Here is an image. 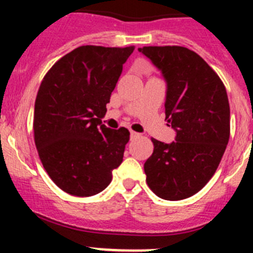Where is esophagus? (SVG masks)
<instances>
[{
    "mask_svg": "<svg viewBox=\"0 0 253 253\" xmlns=\"http://www.w3.org/2000/svg\"><path fill=\"white\" fill-rule=\"evenodd\" d=\"M139 135H140V134H139V133H137V131L130 130V138H131V139H134V138L139 137Z\"/></svg>",
    "mask_w": 253,
    "mask_h": 253,
    "instance_id": "34e87169",
    "label": "esophagus"
}]
</instances>
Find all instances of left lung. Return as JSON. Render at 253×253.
<instances>
[{
	"label": "left lung",
	"instance_id": "obj_1",
	"mask_svg": "<svg viewBox=\"0 0 253 253\" xmlns=\"http://www.w3.org/2000/svg\"><path fill=\"white\" fill-rule=\"evenodd\" d=\"M167 84L166 120L175 142H153L144 163L147 184L165 200H182L213 177L229 140V102L219 76L195 51L184 46H143Z\"/></svg>",
	"mask_w": 253,
	"mask_h": 253
}]
</instances>
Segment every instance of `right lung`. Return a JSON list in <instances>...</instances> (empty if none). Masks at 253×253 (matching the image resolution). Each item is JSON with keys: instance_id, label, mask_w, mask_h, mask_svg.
I'll return each mask as SVG.
<instances>
[{"instance_id": "right-lung-1", "label": "right lung", "mask_w": 253, "mask_h": 253, "mask_svg": "<svg viewBox=\"0 0 253 253\" xmlns=\"http://www.w3.org/2000/svg\"><path fill=\"white\" fill-rule=\"evenodd\" d=\"M133 50L78 46L42 81L34 109L35 146L49 177L71 195L101 193L123 162L129 130L106 128L101 119Z\"/></svg>"}]
</instances>
